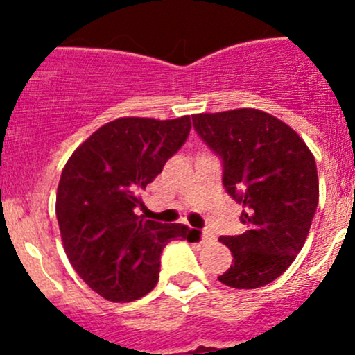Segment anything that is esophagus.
Returning <instances> with one entry per match:
<instances>
[{
  "label": "esophagus",
  "instance_id": "34e87169",
  "mask_svg": "<svg viewBox=\"0 0 355 355\" xmlns=\"http://www.w3.org/2000/svg\"><path fill=\"white\" fill-rule=\"evenodd\" d=\"M214 239V235L211 234L209 230H204L202 234H200V242H202V244H207V242H211Z\"/></svg>",
  "mask_w": 355,
  "mask_h": 355
}]
</instances>
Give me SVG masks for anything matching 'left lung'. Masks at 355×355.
Segmentation results:
<instances>
[{
    "mask_svg": "<svg viewBox=\"0 0 355 355\" xmlns=\"http://www.w3.org/2000/svg\"><path fill=\"white\" fill-rule=\"evenodd\" d=\"M202 141L223 159V185L242 204L247 230L220 237L234 261L218 277L232 288H257L292 264L318 207L316 161L285 121L256 108L192 114Z\"/></svg>",
    "mask_w": 355,
    "mask_h": 355,
    "instance_id": "8db88e82",
    "label": "left lung"
}]
</instances>
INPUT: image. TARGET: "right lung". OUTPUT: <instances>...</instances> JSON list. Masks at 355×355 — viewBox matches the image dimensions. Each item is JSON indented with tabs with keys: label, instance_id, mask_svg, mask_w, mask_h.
<instances>
[{
	"label": "right lung",
	"instance_id": "1",
	"mask_svg": "<svg viewBox=\"0 0 355 355\" xmlns=\"http://www.w3.org/2000/svg\"><path fill=\"white\" fill-rule=\"evenodd\" d=\"M191 132V116H123L99 127L68 157L56 192L63 249L78 277L111 302H132L159 278L161 250L194 230L134 213L139 192Z\"/></svg>",
	"mask_w": 355,
	"mask_h": 355
}]
</instances>
